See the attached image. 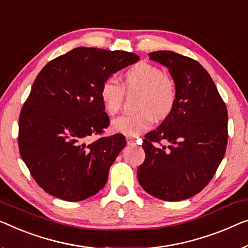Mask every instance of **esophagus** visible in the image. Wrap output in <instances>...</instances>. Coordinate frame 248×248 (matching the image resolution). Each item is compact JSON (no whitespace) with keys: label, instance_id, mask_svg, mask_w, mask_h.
Instances as JSON below:
<instances>
[{"label":"esophagus","instance_id":"esophagus-1","mask_svg":"<svg viewBox=\"0 0 248 248\" xmlns=\"http://www.w3.org/2000/svg\"><path fill=\"white\" fill-rule=\"evenodd\" d=\"M127 143L128 145H135L136 141L134 138H131V137H127Z\"/></svg>","mask_w":248,"mask_h":248}]
</instances>
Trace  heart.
Listing matches in <instances>:
<instances>
[{
	"mask_svg": "<svg viewBox=\"0 0 248 248\" xmlns=\"http://www.w3.org/2000/svg\"><path fill=\"white\" fill-rule=\"evenodd\" d=\"M125 91H140L137 100L138 112L124 114L112 123L114 131L128 137H136L151 127L154 116L165 119L175 108L177 87L173 79L156 65L140 62L132 65L123 76V87L113 79H108L100 88V99L106 112L116 116L124 103Z\"/></svg>",
	"mask_w": 248,
	"mask_h": 248,
	"instance_id": "1",
	"label": "heart"
}]
</instances>
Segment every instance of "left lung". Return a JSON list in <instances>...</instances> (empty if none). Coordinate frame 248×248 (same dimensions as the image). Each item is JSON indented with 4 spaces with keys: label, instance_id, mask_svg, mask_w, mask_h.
Masks as SVG:
<instances>
[{
    "label": "left lung",
    "instance_id": "obj_1",
    "mask_svg": "<svg viewBox=\"0 0 248 248\" xmlns=\"http://www.w3.org/2000/svg\"><path fill=\"white\" fill-rule=\"evenodd\" d=\"M149 58L169 69L177 101L159 127L145 136L146 159L137 176L154 197L184 201L204 189L223 160L227 108L208 72L194 59L172 51H156ZM161 140L167 147L159 146Z\"/></svg>",
    "mask_w": 248,
    "mask_h": 248
}]
</instances>
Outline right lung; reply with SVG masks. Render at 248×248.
<instances>
[{
  "label": "right lung",
  "mask_w": 248,
  "mask_h": 248,
  "mask_svg": "<svg viewBox=\"0 0 248 248\" xmlns=\"http://www.w3.org/2000/svg\"><path fill=\"white\" fill-rule=\"evenodd\" d=\"M139 60L135 53L76 47L50 61L34 80L18 118V149L47 194L80 202L98 193L125 146L124 136H102L110 124L100 88ZM101 135L93 142L92 135Z\"/></svg>",
  "instance_id": "obj_1"
}]
</instances>
